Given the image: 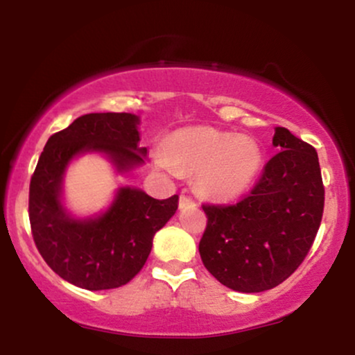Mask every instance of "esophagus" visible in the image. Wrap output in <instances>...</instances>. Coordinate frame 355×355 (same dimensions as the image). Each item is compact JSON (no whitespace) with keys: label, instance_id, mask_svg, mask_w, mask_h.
Segmentation results:
<instances>
[{"label":"esophagus","instance_id":"34e87169","mask_svg":"<svg viewBox=\"0 0 355 355\" xmlns=\"http://www.w3.org/2000/svg\"><path fill=\"white\" fill-rule=\"evenodd\" d=\"M195 202L191 200L190 197H187V195H180V200H178V207H180V210L183 209H189V207H193Z\"/></svg>","mask_w":355,"mask_h":355}]
</instances>
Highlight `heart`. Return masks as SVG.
Instances as JSON below:
<instances>
[{"instance_id":"1","label":"heart","mask_w":355,"mask_h":355,"mask_svg":"<svg viewBox=\"0 0 355 355\" xmlns=\"http://www.w3.org/2000/svg\"><path fill=\"white\" fill-rule=\"evenodd\" d=\"M153 162L166 172L197 173L205 197L230 202L254 187L263 166V150L254 138L191 125L175 130L165 145L153 150Z\"/></svg>"}]
</instances>
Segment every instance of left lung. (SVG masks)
<instances>
[{
	"mask_svg": "<svg viewBox=\"0 0 355 355\" xmlns=\"http://www.w3.org/2000/svg\"><path fill=\"white\" fill-rule=\"evenodd\" d=\"M252 193L237 205H203L207 229L198 243L203 266L220 284L255 294L282 284L302 263L319 230L324 185L311 145L277 126Z\"/></svg>",
	"mask_w": 355,
	"mask_h": 355,
	"instance_id": "8db88e82",
	"label": "left lung"
}]
</instances>
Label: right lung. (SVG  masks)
<instances>
[{
  "label": "right lung",
  "mask_w": 355,
  "mask_h": 355,
  "mask_svg": "<svg viewBox=\"0 0 355 355\" xmlns=\"http://www.w3.org/2000/svg\"><path fill=\"white\" fill-rule=\"evenodd\" d=\"M140 116L88 113L55 133L40 155L30 183V222L36 247L55 274L87 291L128 284L152 252L153 237L178 209V195L157 200L138 187H120L107 209L76 215L64 203L68 166L100 155L116 175L145 165Z\"/></svg>",
  "instance_id": "right-lung-1"
}]
</instances>
